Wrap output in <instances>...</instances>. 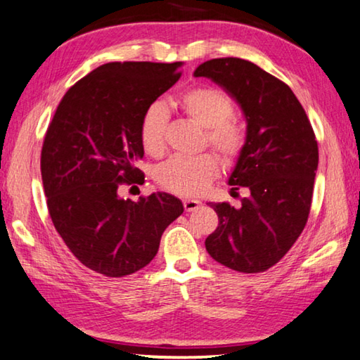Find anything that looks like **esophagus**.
I'll return each instance as SVG.
<instances>
[{
	"instance_id": "34e87169",
	"label": "esophagus",
	"mask_w": 360,
	"mask_h": 360,
	"mask_svg": "<svg viewBox=\"0 0 360 360\" xmlns=\"http://www.w3.org/2000/svg\"><path fill=\"white\" fill-rule=\"evenodd\" d=\"M182 205H184V210L187 211V212H191V211H195V210H198L200 208V203L198 200H191V198H186V200H182Z\"/></svg>"
}]
</instances>
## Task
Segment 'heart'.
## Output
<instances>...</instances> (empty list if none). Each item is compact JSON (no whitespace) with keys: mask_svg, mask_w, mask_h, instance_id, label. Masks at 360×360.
I'll return each instance as SVG.
<instances>
[{"mask_svg":"<svg viewBox=\"0 0 360 360\" xmlns=\"http://www.w3.org/2000/svg\"><path fill=\"white\" fill-rule=\"evenodd\" d=\"M176 106L188 119L205 129V138L222 160L233 165L241 158L248 144L245 125L231 117L233 101L221 89L200 85L182 92ZM168 111L160 103H152L144 109L139 120V141L146 154L158 157L167 144ZM219 160L212 154L195 157L174 155L155 169L157 184L181 197H195L205 192L219 174Z\"/></svg>","mask_w":360,"mask_h":360,"instance_id":"heart-1","label":"heart"}]
</instances>
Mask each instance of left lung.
<instances>
[{
  "mask_svg": "<svg viewBox=\"0 0 360 360\" xmlns=\"http://www.w3.org/2000/svg\"><path fill=\"white\" fill-rule=\"evenodd\" d=\"M193 75L227 90L248 122L246 149L229 184L249 195L238 210L210 203L219 225L206 251L235 271H265L288 254L308 221L319 160L313 127L289 85L248 60L212 58Z\"/></svg>",
  "mask_w": 360,
  "mask_h": 360,
  "instance_id": "1",
  "label": "left lung"
}]
</instances>
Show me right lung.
Segmentation results:
<instances>
[{
  "label": "right lung",
  "mask_w": 360,
  "mask_h": 360,
  "mask_svg": "<svg viewBox=\"0 0 360 360\" xmlns=\"http://www.w3.org/2000/svg\"><path fill=\"white\" fill-rule=\"evenodd\" d=\"M182 63L112 62L65 94L46 131L41 176L53 227L90 270L120 278L155 257L165 229L184 206L165 192L120 198L122 186L143 184L144 109L181 77Z\"/></svg>",
  "instance_id": "add662e5"
}]
</instances>
